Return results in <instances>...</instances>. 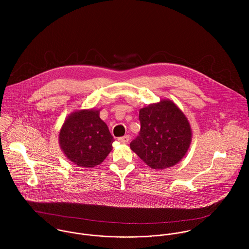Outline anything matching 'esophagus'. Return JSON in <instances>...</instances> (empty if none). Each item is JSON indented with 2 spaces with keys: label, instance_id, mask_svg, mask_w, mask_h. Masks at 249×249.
<instances>
[{
  "label": "esophagus",
  "instance_id": "34e87169",
  "mask_svg": "<svg viewBox=\"0 0 249 249\" xmlns=\"http://www.w3.org/2000/svg\"><path fill=\"white\" fill-rule=\"evenodd\" d=\"M129 139H130L129 135H125V136H124V137H120L118 140H119V142H123V143H125V142H127L129 141Z\"/></svg>",
  "mask_w": 249,
  "mask_h": 249
}]
</instances>
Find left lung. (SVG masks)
Instances as JSON below:
<instances>
[{
	"label": "left lung",
	"mask_w": 249,
	"mask_h": 249,
	"mask_svg": "<svg viewBox=\"0 0 249 249\" xmlns=\"http://www.w3.org/2000/svg\"><path fill=\"white\" fill-rule=\"evenodd\" d=\"M141 129L130 148L151 169L177 165L192 142V130L184 113L170 100L140 109Z\"/></svg>",
	"instance_id": "left-lung-1"
}]
</instances>
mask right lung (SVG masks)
Masks as SVG:
<instances>
[{
  "label": "right lung",
  "instance_id": "obj_1",
  "mask_svg": "<svg viewBox=\"0 0 249 249\" xmlns=\"http://www.w3.org/2000/svg\"><path fill=\"white\" fill-rule=\"evenodd\" d=\"M59 144L65 156L82 168H94L104 162L112 150L113 136L100 118V110L74 111L65 120Z\"/></svg>",
  "mask_w": 249,
  "mask_h": 249
}]
</instances>
